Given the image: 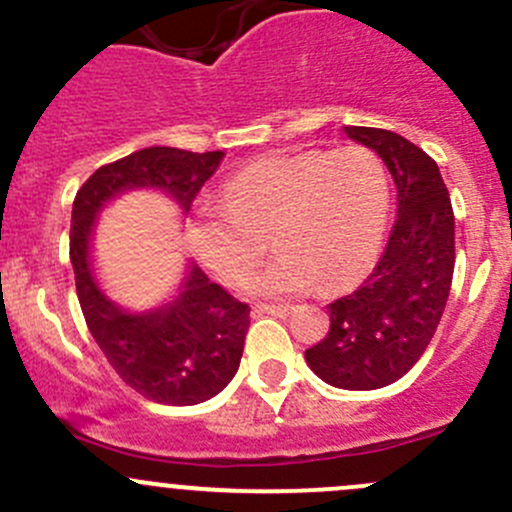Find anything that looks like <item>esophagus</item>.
<instances>
[{
  "label": "esophagus",
  "instance_id": "obj_1",
  "mask_svg": "<svg viewBox=\"0 0 512 512\" xmlns=\"http://www.w3.org/2000/svg\"><path fill=\"white\" fill-rule=\"evenodd\" d=\"M294 312V307H282V304H255L252 309V317H260V314H272V317H289Z\"/></svg>",
  "mask_w": 512,
  "mask_h": 512
}]
</instances>
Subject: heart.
Returning <instances> with one entry per match:
<instances>
[{
	"instance_id": "heart-1",
	"label": "heart",
	"mask_w": 512,
	"mask_h": 512,
	"mask_svg": "<svg viewBox=\"0 0 512 512\" xmlns=\"http://www.w3.org/2000/svg\"><path fill=\"white\" fill-rule=\"evenodd\" d=\"M389 215V175L374 151L344 146L262 156L227 180L223 205L193 213L188 245L213 275L237 282L265 252H280L242 289L292 297L349 289L374 265Z\"/></svg>"
}]
</instances>
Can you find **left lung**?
Masks as SVG:
<instances>
[{
    "mask_svg": "<svg viewBox=\"0 0 512 512\" xmlns=\"http://www.w3.org/2000/svg\"><path fill=\"white\" fill-rule=\"evenodd\" d=\"M371 148L396 185V223L374 272L329 304V332L304 352L329 386L371 391L399 381L421 359L446 309L456 262V230L436 160L384 128L344 126Z\"/></svg>",
    "mask_w": 512,
    "mask_h": 512,
    "instance_id": "1",
    "label": "left lung"
}]
</instances>
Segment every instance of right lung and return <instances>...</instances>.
I'll list each match as a JSON object with an SVG mask.
<instances>
[{
  "instance_id": "right-lung-1",
  "label": "right lung",
  "mask_w": 512,
  "mask_h": 512,
  "mask_svg": "<svg viewBox=\"0 0 512 512\" xmlns=\"http://www.w3.org/2000/svg\"><path fill=\"white\" fill-rule=\"evenodd\" d=\"M223 158V151L143 148L101 165L71 208V265L91 337L116 374L156 404H203L230 384L242 359L250 307L210 282L198 265L185 267L168 302L143 312L123 307L98 282L94 232L106 205L136 190L165 195L180 215H188Z\"/></svg>"
}]
</instances>
